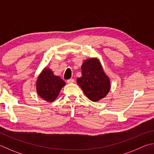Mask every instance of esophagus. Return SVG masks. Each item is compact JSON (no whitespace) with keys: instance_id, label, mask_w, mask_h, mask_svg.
<instances>
[{"instance_id":"1","label":"esophagus","mask_w":154,"mask_h":154,"mask_svg":"<svg viewBox=\"0 0 154 154\" xmlns=\"http://www.w3.org/2000/svg\"><path fill=\"white\" fill-rule=\"evenodd\" d=\"M74 82H75V80L73 79H68L66 81V82L68 83H73Z\"/></svg>"}]
</instances>
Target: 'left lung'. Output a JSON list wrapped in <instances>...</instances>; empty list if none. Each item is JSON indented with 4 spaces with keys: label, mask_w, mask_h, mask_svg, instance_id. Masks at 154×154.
<instances>
[{
    "label": "left lung",
    "mask_w": 154,
    "mask_h": 154,
    "mask_svg": "<svg viewBox=\"0 0 154 154\" xmlns=\"http://www.w3.org/2000/svg\"><path fill=\"white\" fill-rule=\"evenodd\" d=\"M78 85L87 97L94 102L107 94L110 81L104 72L100 62L96 58L85 60L82 66V77L77 78Z\"/></svg>",
    "instance_id": "8db88e82"
}]
</instances>
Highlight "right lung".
Returning a JSON list of instances; mask_svg holds the SVG:
<instances>
[{
  "instance_id": "obj_1",
  "label": "right lung",
  "mask_w": 154,
  "mask_h": 154,
  "mask_svg": "<svg viewBox=\"0 0 154 154\" xmlns=\"http://www.w3.org/2000/svg\"><path fill=\"white\" fill-rule=\"evenodd\" d=\"M64 85L65 82L60 77L55 76L50 69L46 68L38 77L36 91L41 98L51 103L58 96Z\"/></svg>"
}]
</instances>
